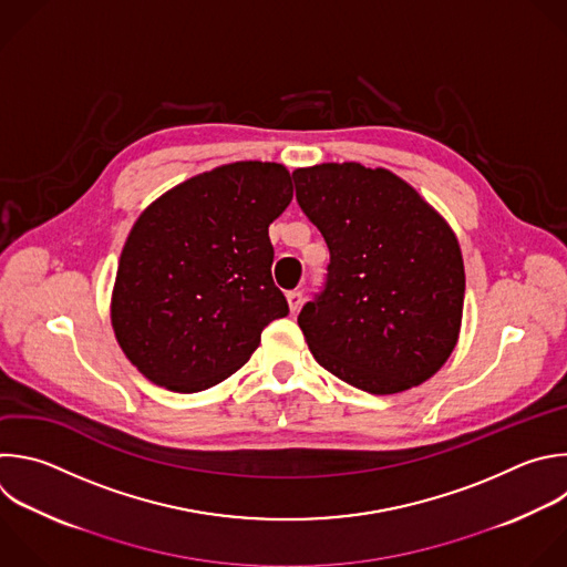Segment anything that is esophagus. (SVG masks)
<instances>
[{"label":"esophagus","mask_w":567,"mask_h":567,"mask_svg":"<svg viewBox=\"0 0 567 567\" xmlns=\"http://www.w3.org/2000/svg\"><path fill=\"white\" fill-rule=\"evenodd\" d=\"M287 305H289V311H291V313H298L300 307H302V291H298V289L289 291V293H287Z\"/></svg>","instance_id":"obj_1"}]
</instances>
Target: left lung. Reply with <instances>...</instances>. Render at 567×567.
Segmentation results:
<instances>
[{"mask_svg": "<svg viewBox=\"0 0 567 567\" xmlns=\"http://www.w3.org/2000/svg\"><path fill=\"white\" fill-rule=\"evenodd\" d=\"M293 179L331 254L324 291L298 316L318 364L375 396L432 379L458 342L465 300L447 220L383 166L322 162Z\"/></svg>", "mask_w": 567, "mask_h": 567, "instance_id": "obj_1", "label": "left lung"}]
</instances>
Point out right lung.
Returning <instances> with one entry per match:
<instances>
[{"instance_id": "right-lung-1", "label": "right lung", "mask_w": 567, "mask_h": 567, "mask_svg": "<svg viewBox=\"0 0 567 567\" xmlns=\"http://www.w3.org/2000/svg\"><path fill=\"white\" fill-rule=\"evenodd\" d=\"M293 198L285 164L243 159L188 177L135 220L115 274L111 324L159 388L209 390L289 313L274 285L269 225Z\"/></svg>"}]
</instances>
